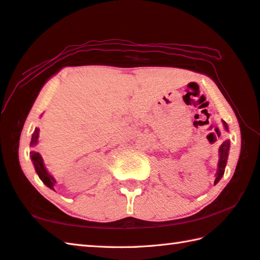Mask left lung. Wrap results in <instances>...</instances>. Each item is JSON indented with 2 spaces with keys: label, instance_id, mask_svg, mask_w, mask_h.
I'll return each instance as SVG.
<instances>
[{
  "label": "left lung",
  "instance_id": "left-lung-1",
  "mask_svg": "<svg viewBox=\"0 0 260 260\" xmlns=\"http://www.w3.org/2000/svg\"><path fill=\"white\" fill-rule=\"evenodd\" d=\"M223 126H224V129L229 132V127L228 124L224 120H222ZM229 151H230V141L225 140L223 143L221 144L220 149H218V164H217V171L215 175V181L214 184H217L218 181L221 180V178L224 175L225 171V166L228 162V156H229Z\"/></svg>",
  "mask_w": 260,
  "mask_h": 260
}]
</instances>
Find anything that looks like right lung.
I'll return each instance as SVG.
<instances>
[{
    "mask_svg": "<svg viewBox=\"0 0 260 260\" xmlns=\"http://www.w3.org/2000/svg\"><path fill=\"white\" fill-rule=\"evenodd\" d=\"M38 137H39V128H35V132H34L32 137H31V142H30V146H35L38 143ZM30 157H31L35 170H36V172H37V175L40 178V180H42L48 188H50V189L54 190V186L56 184V180L54 179V177L47 171V169H46L42 155H40L38 152L31 151L30 152Z\"/></svg>",
    "mask_w": 260,
    "mask_h": 260,
    "instance_id": "obj_1",
    "label": "right lung"
}]
</instances>
